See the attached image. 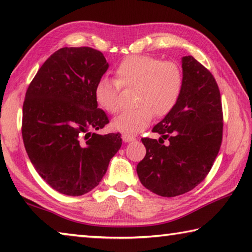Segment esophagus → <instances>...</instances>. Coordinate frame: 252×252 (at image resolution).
I'll use <instances>...</instances> for the list:
<instances>
[{"label": "esophagus", "instance_id": "1", "mask_svg": "<svg viewBox=\"0 0 252 252\" xmlns=\"http://www.w3.org/2000/svg\"><path fill=\"white\" fill-rule=\"evenodd\" d=\"M122 139H123V141H125V142H131V141H134L135 136L129 135V134H123Z\"/></svg>", "mask_w": 252, "mask_h": 252}]
</instances>
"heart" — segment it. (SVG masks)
<instances>
[{"instance_id":"1","label":"heart","mask_w":252,"mask_h":252,"mask_svg":"<svg viewBox=\"0 0 252 252\" xmlns=\"http://www.w3.org/2000/svg\"><path fill=\"white\" fill-rule=\"evenodd\" d=\"M116 81L102 78L94 88V99L102 110L117 114L121 109V88L135 89L133 104L114 119L112 126L123 133H138L150 125L153 116L167 117L180 100L185 76L180 65L150 55H131L116 69Z\"/></svg>"}]
</instances>
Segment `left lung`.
Returning a JSON list of instances; mask_svg holds the SVG:
<instances>
[{"mask_svg":"<svg viewBox=\"0 0 252 252\" xmlns=\"http://www.w3.org/2000/svg\"><path fill=\"white\" fill-rule=\"evenodd\" d=\"M182 72L180 100L152 129L161 134L159 141L141 139L147 153L136 165L142 185L168 198L189 192L204 180L222 142V104L216 79L191 55L182 58Z\"/></svg>","mask_w":252,"mask_h":252,"instance_id":"8db88e82","label":"left lung"}]
</instances>
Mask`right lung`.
<instances>
[{"label":"right lung","instance_id":"1","mask_svg":"<svg viewBox=\"0 0 252 252\" xmlns=\"http://www.w3.org/2000/svg\"><path fill=\"white\" fill-rule=\"evenodd\" d=\"M108 67L100 51L62 48L43 63L25 93V150L41 178L60 193L91 191L121 148L120 133L91 132L109 123L94 99L95 84Z\"/></svg>","mask_w":252,"mask_h":252}]
</instances>
